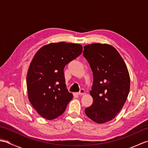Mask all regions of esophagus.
<instances>
[{
    "label": "esophagus",
    "mask_w": 148,
    "mask_h": 148,
    "mask_svg": "<svg viewBox=\"0 0 148 148\" xmlns=\"http://www.w3.org/2000/svg\"><path fill=\"white\" fill-rule=\"evenodd\" d=\"M84 93H85V90H84V89H81L79 92L77 93V94L79 95H83V94H84Z\"/></svg>",
    "instance_id": "34e87169"
}]
</instances>
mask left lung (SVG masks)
<instances>
[{
  "label": "left lung",
  "mask_w": 148,
  "mask_h": 148,
  "mask_svg": "<svg viewBox=\"0 0 148 148\" xmlns=\"http://www.w3.org/2000/svg\"><path fill=\"white\" fill-rule=\"evenodd\" d=\"M83 56L93 75L90 92L93 102L84 111L94 122L104 123L112 120L126 102L130 86L129 73L118 51L108 44L84 46Z\"/></svg>",
  "instance_id": "8db88e82"
}]
</instances>
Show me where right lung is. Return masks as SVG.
<instances>
[{
    "label": "right lung",
    "mask_w": 148,
    "mask_h": 148,
    "mask_svg": "<svg viewBox=\"0 0 148 148\" xmlns=\"http://www.w3.org/2000/svg\"><path fill=\"white\" fill-rule=\"evenodd\" d=\"M82 51L79 44L60 42L42 46L34 55L27 76L28 97L42 117H58L73 98L66 88L64 69Z\"/></svg>",
    "instance_id": "right-lung-1"
}]
</instances>
